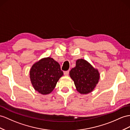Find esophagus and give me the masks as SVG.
<instances>
[{"label": "esophagus", "instance_id": "34e87169", "mask_svg": "<svg viewBox=\"0 0 130 130\" xmlns=\"http://www.w3.org/2000/svg\"><path fill=\"white\" fill-rule=\"evenodd\" d=\"M69 74V71H65L64 72V74L65 76H68Z\"/></svg>", "mask_w": 130, "mask_h": 130}]
</instances>
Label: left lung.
Wrapping results in <instances>:
<instances>
[{
    "label": "left lung",
    "instance_id": "left-lung-1",
    "mask_svg": "<svg viewBox=\"0 0 130 130\" xmlns=\"http://www.w3.org/2000/svg\"><path fill=\"white\" fill-rule=\"evenodd\" d=\"M70 76L74 81L77 91L86 94L93 91L98 83L100 74L97 69L93 67L84 59H78L76 66L70 71Z\"/></svg>",
    "mask_w": 130,
    "mask_h": 130
}]
</instances>
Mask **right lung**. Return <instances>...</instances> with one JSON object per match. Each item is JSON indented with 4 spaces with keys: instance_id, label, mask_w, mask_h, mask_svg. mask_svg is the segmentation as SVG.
<instances>
[{
    "instance_id": "1",
    "label": "right lung",
    "mask_w": 130,
    "mask_h": 130,
    "mask_svg": "<svg viewBox=\"0 0 130 130\" xmlns=\"http://www.w3.org/2000/svg\"><path fill=\"white\" fill-rule=\"evenodd\" d=\"M63 75L59 64L52 58H43L35 63L29 71L33 88L42 94H48Z\"/></svg>"
}]
</instances>
